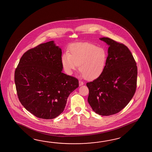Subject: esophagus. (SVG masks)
Here are the masks:
<instances>
[{
	"instance_id": "34e87169",
	"label": "esophagus",
	"mask_w": 152,
	"mask_h": 152,
	"mask_svg": "<svg viewBox=\"0 0 152 152\" xmlns=\"http://www.w3.org/2000/svg\"><path fill=\"white\" fill-rule=\"evenodd\" d=\"M84 82H83V81H79V86H81V85H84Z\"/></svg>"
}]
</instances>
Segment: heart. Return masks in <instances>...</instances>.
<instances>
[{
  "mask_svg": "<svg viewBox=\"0 0 152 152\" xmlns=\"http://www.w3.org/2000/svg\"><path fill=\"white\" fill-rule=\"evenodd\" d=\"M107 60V53L102 48L88 42H78L61 56V63L67 74L79 69L87 80H94L102 74Z\"/></svg>",
  "mask_w": 152,
  "mask_h": 152,
  "instance_id": "heart-1",
  "label": "heart"
}]
</instances>
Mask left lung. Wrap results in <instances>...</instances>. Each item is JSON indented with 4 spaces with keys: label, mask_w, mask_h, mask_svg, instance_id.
<instances>
[{
    "label": "left lung",
    "mask_w": 152,
    "mask_h": 152,
    "mask_svg": "<svg viewBox=\"0 0 152 152\" xmlns=\"http://www.w3.org/2000/svg\"><path fill=\"white\" fill-rule=\"evenodd\" d=\"M99 39L109 46L107 60L102 74L86 84L88 101L96 113L108 116L119 112L133 97L137 68L127 46L109 38Z\"/></svg>",
    "instance_id": "8db88e82"
}]
</instances>
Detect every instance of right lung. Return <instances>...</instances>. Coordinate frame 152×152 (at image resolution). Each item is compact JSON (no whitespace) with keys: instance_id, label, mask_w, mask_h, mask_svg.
Returning a JSON list of instances; mask_svg holds the SVG:
<instances>
[{"instance_id":"1","label":"right lung","mask_w":152,"mask_h":152,"mask_svg":"<svg viewBox=\"0 0 152 152\" xmlns=\"http://www.w3.org/2000/svg\"><path fill=\"white\" fill-rule=\"evenodd\" d=\"M61 56L62 50L54 41L42 43L26 52L15 70L18 97L35 117H58L70 94L79 86L77 79L62 72Z\"/></svg>"}]
</instances>
